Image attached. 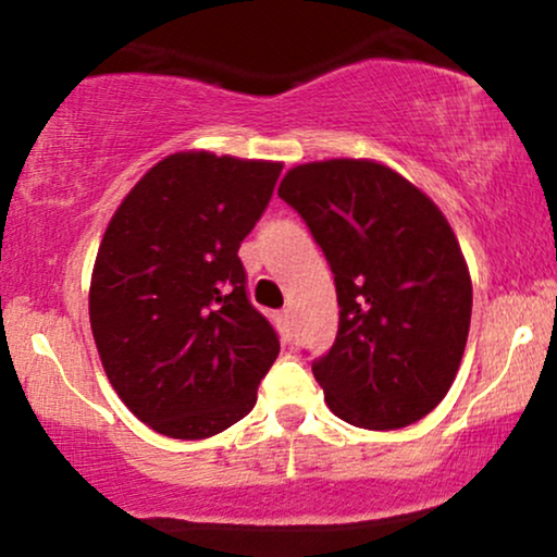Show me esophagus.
<instances>
[{
  "instance_id": "34e87169",
  "label": "esophagus",
  "mask_w": 557,
  "mask_h": 557,
  "mask_svg": "<svg viewBox=\"0 0 557 557\" xmlns=\"http://www.w3.org/2000/svg\"><path fill=\"white\" fill-rule=\"evenodd\" d=\"M276 320L281 324V330L286 332V337L292 335V309H281V312L276 314Z\"/></svg>"
}]
</instances>
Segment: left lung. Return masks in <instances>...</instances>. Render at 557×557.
<instances>
[{"instance_id": "1", "label": "left lung", "mask_w": 557, "mask_h": 557, "mask_svg": "<svg viewBox=\"0 0 557 557\" xmlns=\"http://www.w3.org/2000/svg\"><path fill=\"white\" fill-rule=\"evenodd\" d=\"M278 197L335 273V345L312 366L330 411L363 430L420 422L450 392L471 327V273L450 222L371 158L294 165Z\"/></svg>"}]
</instances>
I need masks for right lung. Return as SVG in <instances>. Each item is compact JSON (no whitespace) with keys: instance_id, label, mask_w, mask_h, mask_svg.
<instances>
[{"instance_id":"right-lung-1","label":"right lung","mask_w":557,"mask_h":557,"mask_svg":"<svg viewBox=\"0 0 557 557\" xmlns=\"http://www.w3.org/2000/svg\"><path fill=\"white\" fill-rule=\"evenodd\" d=\"M284 163L182 150L137 182L99 243L89 320L125 407L173 440H205L256 407L278 356L237 258Z\"/></svg>"}]
</instances>
